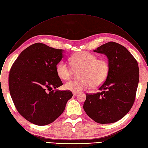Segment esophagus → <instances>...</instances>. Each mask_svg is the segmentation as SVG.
<instances>
[{
	"label": "esophagus",
	"mask_w": 148,
	"mask_h": 148,
	"mask_svg": "<svg viewBox=\"0 0 148 148\" xmlns=\"http://www.w3.org/2000/svg\"><path fill=\"white\" fill-rule=\"evenodd\" d=\"M78 94V92H73V95H77Z\"/></svg>",
	"instance_id": "1"
}]
</instances>
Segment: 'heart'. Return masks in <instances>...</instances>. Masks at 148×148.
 <instances>
[{"label":"heart","instance_id":"heart-1","mask_svg":"<svg viewBox=\"0 0 148 148\" xmlns=\"http://www.w3.org/2000/svg\"><path fill=\"white\" fill-rule=\"evenodd\" d=\"M70 61L74 69H81L79 79L67 82L64 88L73 92H79L91 86L98 87L107 79L110 64L107 60L97 59L96 56L87 51L77 53L73 55ZM58 76L63 80H68L71 77V69L64 61H60L56 66Z\"/></svg>","mask_w":148,"mask_h":148}]
</instances>
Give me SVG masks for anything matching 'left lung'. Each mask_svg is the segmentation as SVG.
<instances>
[{
  "label": "left lung",
  "mask_w": 148,
  "mask_h": 148,
  "mask_svg": "<svg viewBox=\"0 0 148 148\" xmlns=\"http://www.w3.org/2000/svg\"><path fill=\"white\" fill-rule=\"evenodd\" d=\"M94 51L107 57L110 71L98 89L101 92L86 94L83 108L96 122L112 123L127 114L134 104L139 79L138 64L127 49L115 42Z\"/></svg>",
  "instance_id": "8db88e82"
}]
</instances>
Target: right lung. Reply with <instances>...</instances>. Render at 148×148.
I'll return each instance as SVG.
<instances>
[{
	"label": "right lung",
	"mask_w": 148,
	"mask_h": 148,
	"mask_svg": "<svg viewBox=\"0 0 148 148\" xmlns=\"http://www.w3.org/2000/svg\"><path fill=\"white\" fill-rule=\"evenodd\" d=\"M64 50L33 44L20 54L10 69L9 87L19 114L37 125L54 122L73 97L70 91L53 90L62 85L56 66Z\"/></svg>",
	"instance_id": "add662e5"
}]
</instances>
